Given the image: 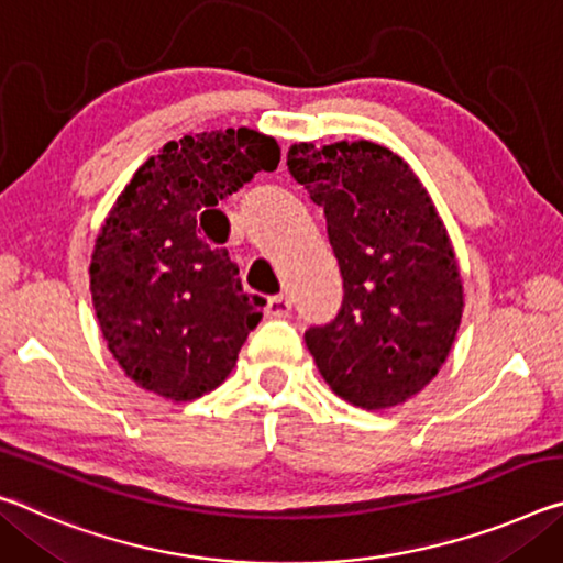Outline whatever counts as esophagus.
<instances>
[{"label":"esophagus","instance_id":"esophagus-1","mask_svg":"<svg viewBox=\"0 0 563 563\" xmlns=\"http://www.w3.org/2000/svg\"><path fill=\"white\" fill-rule=\"evenodd\" d=\"M292 310V300L288 292H280V296L267 298V316L271 318H288Z\"/></svg>","mask_w":563,"mask_h":563}]
</instances>
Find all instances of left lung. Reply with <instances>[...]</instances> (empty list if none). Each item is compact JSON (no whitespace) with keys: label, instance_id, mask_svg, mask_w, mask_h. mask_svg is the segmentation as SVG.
I'll return each mask as SVG.
<instances>
[{"label":"left lung","instance_id":"8db88e82","mask_svg":"<svg viewBox=\"0 0 563 563\" xmlns=\"http://www.w3.org/2000/svg\"><path fill=\"white\" fill-rule=\"evenodd\" d=\"M288 169L320 205L343 275V306L306 330L320 376L347 404H406L456 341L463 285L449 230L404 157L376 142L288 150Z\"/></svg>","mask_w":563,"mask_h":563}]
</instances>
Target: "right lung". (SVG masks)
<instances>
[{
	"label": "right lung",
	"instance_id": "1",
	"mask_svg": "<svg viewBox=\"0 0 563 563\" xmlns=\"http://www.w3.org/2000/svg\"><path fill=\"white\" fill-rule=\"evenodd\" d=\"M280 147L240 128L167 142L142 165L97 235L89 290L107 347L124 376L169 400H192L235 368L263 298H247L220 247L230 233L218 202Z\"/></svg>",
	"mask_w": 563,
	"mask_h": 563
}]
</instances>
